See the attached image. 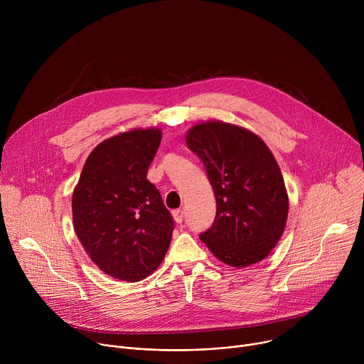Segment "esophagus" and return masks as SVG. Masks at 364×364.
<instances>
[{"label":"esophagus","mask_w":364,"mask_h":364,"mask_svg":"<svg viewBox=\"0 0 364 364\" xmlns=\"http://www.w3.org/2000/svg\"><path fill=\"white\" fill-rule=\"evenodd\" d=\"M173 218H174V220H176L177 223H183V220H184V212H183V210H174V212H173Z\"/></svg>","instance_id":"34e87169"}]
</instances>
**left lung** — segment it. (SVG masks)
<instances>
[{
	"mask_svg": "<svg viewBox=\"0 0 364 364\" xmlns=\"http://www.w3.org/2000/svg\"><path fill=\"white\" fill-rule=\"evenodd\" d=\"M186 144L203 161L218 204L215 223L200 239L229 267L261 262L288 219V193L274 154L252 131L222 121L193 125Z\"/></svg>",
	"mask_w": 364,
	"mask_h": 364,
	"instance_id": "8db88e82",
	"label": "left lung"
}]
</instances>
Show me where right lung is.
<instances>
[{
  "mask_svg": "<svg viewBox=\"0 0 364 364\" xmlns=\"http://www.w3.org/2000/svg\"><path fill=\"white\" fill-rule=\"evenodd\" d=\"M160 128H135L97 144L72 196L73 228L92 262L107 275L138 282L160 267L174 222L146 180Z\"/></svg>",
  "mask_w": 364,
  "mask_h": 364,
  "instance_id": "1",
  "label": "right lung"
}]
</instances>
